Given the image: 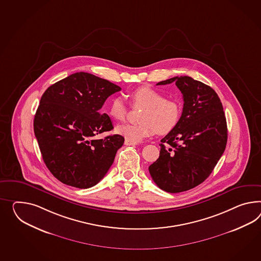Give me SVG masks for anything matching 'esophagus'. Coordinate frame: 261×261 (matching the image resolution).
Instances as JSON below:
<instances>
[{
    "instance_id": "esophagus-1",
    "label": "esophagus",
    "mask_w": 261,
    "mask_h": 261,
    "mask_svg": "<svg viewBox=\"0 0 261 261\" xmlns=\"http://www.w3.org/2000/svg\"><path fill=\"white\" fill-rule=\"evenodd\" d=\"M125 145L126 146H135L136 143H134V142H130V141L128 140H125Z\"/></svg>"
}]
</instances>
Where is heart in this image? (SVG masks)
Returning a JSON list of instances; mask_svg holds the SVG:
<instances>
[{
    "mask_svg": "<svg viewBox=\"0 0 261 261\" xmlns=\"http://www.w3.org/2000/svg\"><path fill=\"white\" fill-rule=\"evenodd\" d=\"M130 102L134 108L143 109L138 125H120L116 133L126 140L138 143L153 134L170 133L180 119V108L174 99L166 98L164 94L153 88H137L130 94ZM108 114L114 120L126 119L127 107L124 99L115 96L110 101Z\"/></svg>",
    "mask_w": 261,
    "mask_h": 261,
    "instance_id": "b5f03b06",
    "label": "heart"
}]
</instances>
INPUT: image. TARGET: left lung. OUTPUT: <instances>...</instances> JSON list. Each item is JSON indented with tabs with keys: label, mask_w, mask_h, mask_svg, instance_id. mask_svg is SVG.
<instances>
[{
	"label": "left lung",
	"mask_w": 261,
	"mask_h": 261,
	"mask_svg": "<svg viewBox=\"0 0 261 261\" xmlns=\"http://www.w3.org/2000/svg\"><path fill=\"white\" fill-rule=\"evenodd\" d=\"M184 98L178 124L161 140L160 156L148 170L162 190L179 193L199 186L213 171L227 143V124L219 95L192 77L175 76Z\"/></svg>",
	"instance_id": "obj_1"
}]
</instances>
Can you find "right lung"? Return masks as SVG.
I'll return each mask as SVG.
<instances>
[{
	"instance_id": "1",
	"label": "right lung",
	"mask_w": 261,
	"mask_h": 261,
	"mask_svg": "<svg viewBox=\"0 0 261 261\" xmlns=\"http://www.w3.org/2000/svg\"><path fill=\"white\" fill-rule=\"evenodd\" d=\"M119 91L109 81L80 72L56 82L42 94L34 133L46 167L61 182L77 188L94 187L113 165L124 137H94L114 128L100 109Z\"/></svg>"
}]
</instances>
